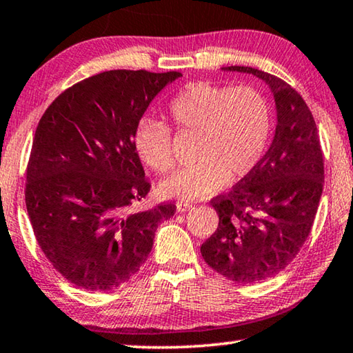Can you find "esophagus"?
Segmentation results:
<instances>
[{
    "label": "esophagus",
    "mask_w": 353,
    "mask_h": 353,
    "mask_svg": "<svg viewBox=\"0 0 353 353\" xmlns=\"http://www.w3.org/2000/svg\"><path fill=\"white\" fill-rule=\"evenodd\" d=\"M192 208V203L188 201V200H178L176 201V211L178 212H186L188 209Z\"/></svg>",
    "instance_id": "obj_1"
}]
</instances>
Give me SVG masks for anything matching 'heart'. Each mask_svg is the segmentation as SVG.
<instances>
[{"label":"heart","mask_w":353,"mask_h":353,"mask_svg":"<svg viewBox=\"0 0 353 353\" xmlns=\"http://www.w3.org/2000/svg\"><path fill=\"white\" fill-rule=\"evenodd\" d=\"M176 132L199 134V163L181 167L161 181V192L180 199H205L226 181L243 178L267 152L273 116L268 99L251 85L194 82L169 105ZM133 147L142 163L158 173L173 169L172 132L163 122L142 119L133 132Z\"/></svg>","instance_id":"heart-1"}]
</instances>
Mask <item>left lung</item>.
Here are the masks:
<instances>
[{
    "instance_id": "left-lung-1",
    "label": "left lung",
    "mask_w": 353,
    "mask_h": 353,
    "mask_svg": "<svg viewBox=\"0 0 353 353\" xmlns=\"http://www.w3.org/2000/svg\"><path fill=\"white\" fill-rule=\"evenodd\" d=\"M221 70L262 79L277 110L274 139L261 163L230 194L211 200L219 228L201 245L212 270L254 283L282 271L305 243L323 194V150L310 108L287 82L250 66Z\"/></svg>"
}]
</instances>
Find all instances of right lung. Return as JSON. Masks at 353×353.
Returning <instances> with one entry per match:
<instances>
[{
  "label": "right lung",
  "instance_id": "add662e5",
  "mask_svg": "<svg viewBox=\"0 0 353 353\" xmlns=\"http://www.w3.org/2000/svg\"><path fill=\"white\" fill-rule=\"evenodd\" d=\"M181 72L113 70L65 90L37 125L26 208L41 251L72 285L108 292L138 273L173 203L138 212L150 190L133 132Z\"/></svg>",
  "mask_w": 353,
  "mask_h": 353
}]
</instances>
